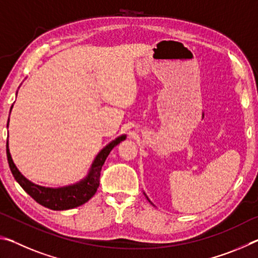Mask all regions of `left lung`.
I'll list each match as a JSON object with an SVG mask.
<instances>
[{
  "instance_id": "1",
  "label": "left lung",
  "mask_w": 258,
  "mask_h": 258,
  "mask_svg": "<svg viewBox=\"0 0 258 258\" xmlns=\"http://www.w3.org/2000/svg\"><path fill=\"white\" fill-rule=\"evenodd\" d=\"M145 196H146V197H147V195H146V194H145ZM147 199H148V200H149V198H148V197H147ZM149 203H151V202H150V200H149ZM151 204H152V203H151Z\"/></svg>"
}]
</instances>
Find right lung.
<instances>
[{"label": "right lung", "instance_id": "obj_1", "mask_svg": "<svg viewBox=\"0 0 258 258\" xmlns=\"http://www.w3.org/2000/svg\"><path fill=\"white\" fill-rule=\"evenodd\" d=\"M14 107V104H12ZM11 107V109H12ZM11 112V110H10ZM9 126V121L8 125ZM126 135L123 134L120 137L112 140L110 143L103 148L95 157L92 165L89 169L87 175L71 185H64L60 187H47L42 186L27 180L23 174L17 168L14 160L9 150V143L7 142V156L8 163L10 166L12 175L16 178V181L19 183L20 186L27 192L35 202H37L42 206L50 208L52 211H66L81 206L93 197L100 185V172H101L102 165L106 161L108 155L118 143L124 141Z\"/></svg>", "mask_w": 258, "mask_h": 258}]
</instances>
